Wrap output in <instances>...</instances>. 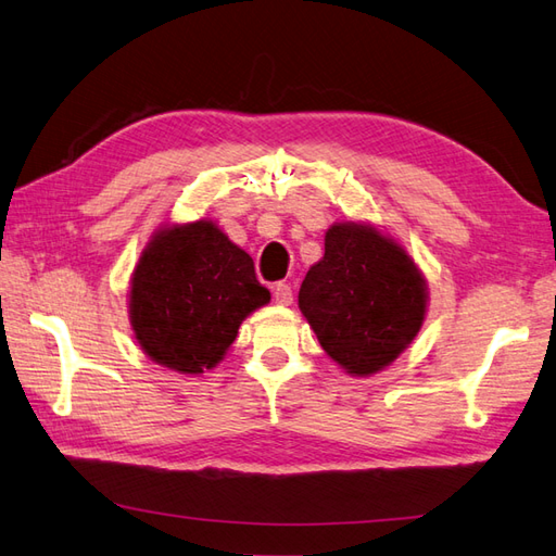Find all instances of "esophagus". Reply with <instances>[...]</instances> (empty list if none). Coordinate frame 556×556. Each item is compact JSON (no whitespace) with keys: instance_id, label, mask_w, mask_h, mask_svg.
Instances as JSON below:
<instances>
[{"instance_id":"1","label":"esophagus","mask_w":556,"mask_h":556,"mask_svg":"<svg viewBox=\"0 0 556 556\" xmlns=\"http://www.w3.org/2000/svg\"><path fill=\"white\" fill-rule=\"evenodd\" d=\"M273 299H275V303H279V305H291V303H293V289H291V283L277 281L275 287H273Z\"/></svg>"}]
</instances>
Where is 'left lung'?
Returning <instances> with one entry per match:
<instances>
[{"label":"left lung","mask_w":556,"mask_h":556,"mask_svg":"<svg viewBox=\"0 0 556 556\" xmlns=\"http://www.w3.org/2000/svg\"><path fill=\"white\" fill-rule=\"evenodd\" d=\"M299 305L319 345L348 374L369 377L405 351L426 315V283L405 249L369 225L339 223L307 269Z\"/></svg>","instance_id":"left-lung-1"}]
</instances>
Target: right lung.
<instances>
[{
	"instance_id": "1",
	"label": "right lung",
	"mask_w": 556,
	"mask_h": 556,
	"mask_svg": "<svg viewBox=\"0 0 556 556\" xmlns=\"http://www.w3.org/2000/svg\"><path fill=\"white\" fill-rule=\"evenodd\" d=\"M269 301L251 255L211 219L159 231L132 275L130 319L151 359L179 374L215 367L241 321Z\"/></svg>"
}]
</instances>
